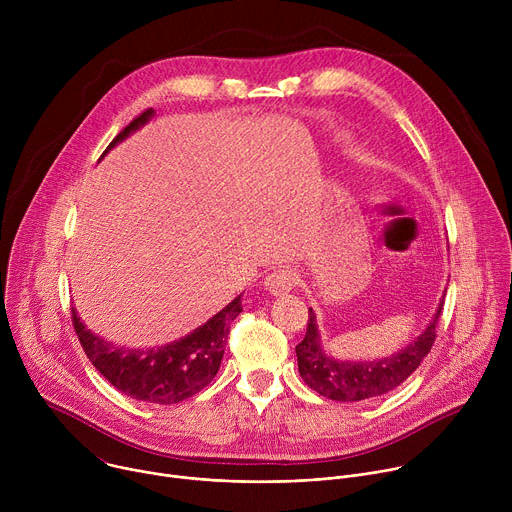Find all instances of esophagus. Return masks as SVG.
Listing matches in <instances>:
<instances>
[{"mask_svg": "<svg viewBox=\"0 0 512 512\" xmlns=\"http://www.w3.org/2000/svg\"><path fill=\"white\" fill-rule=\"evenodd\" d=\"M298 283V275L296 271H291L289 267H279V269H273L267 273L263 285L267 291H271V294H285V291H291V287H294Z\"/></svg>", "mask_w": 512, "mask_h": 512, "instance_id": "34e87169", "label": "esophagus"}]
</instances>
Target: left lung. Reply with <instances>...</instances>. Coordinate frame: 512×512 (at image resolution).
Wrapping results in <instances>:
<instances>
[{"label":"left lung","mask_w":512,"mask_h":512,"mask_svg":"<svg viewBox=\"0 0 512 512\" xmlns=\"http://www.w3.org/2000/svg\"><path fill=\"white\" fill-rule=\"evenodd\" d=\"M444 302L437 308V314L425 328V332L413 340L401 352L375 362H348L334 360L324 354L320 346V334L316 328V316L308 310V328L304 340L296 346L298 369L310 389L326 399L352 403L381 397L399 387L429 354L437 334L435 326L440 322Z\"/></svg>","instance_id":"left-lung-1"}]
</instances>
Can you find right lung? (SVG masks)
<instances>
[{"instance_id": "add662e5", "label": "right lung", "mask_w": 512, "mask_h": 512, "mask_svg": "<svg viewBox=\"0 0 512 512\" xmlns=\"http://www.w3.org/2000/svg\"><path fill=\"white\" fill-rule=\"evenodd\" d=\"M154 115V109L139 113L109 143L127 137ZM243 312L241 296L178 342L150 350H129L91 334L72 310V326L93 367L123 395L143 401L172 405L202 391L218 373L233 320Z\"/></svg>"}]
</instances>
